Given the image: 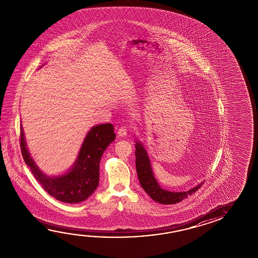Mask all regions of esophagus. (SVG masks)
<instances>
[{"mask_svg":"<svg viewBox=\"0 0 258 258\" xmlns=\"http://www.w3.org/2000/svg\"><path fill=\"white\" fill-rule=\"evenodd\" d=\"M127 134V128L125 126L119 127L118 130V137H125Z\"/></svg>","mask_w":258,"mask_h":258,"instance_id":"1","label":"esophagus"}]
</instances>
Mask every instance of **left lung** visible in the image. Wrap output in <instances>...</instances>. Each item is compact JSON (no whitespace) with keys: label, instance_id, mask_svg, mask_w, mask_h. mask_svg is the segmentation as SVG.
<instances>
[{"label":"left lung","instance_id":"obj_1","mask_svg":"<svg viewBox=\"0 0 258 258\" xmlns=\"http://www.w3.org/2000/svg\"><path fill=\"white\" fill-rule=\"evenodd\" d=\"M135 148L136 169L140 180V185L142 186L144 190L157 203L161 204H174L180 203L183 199L187 198L189 195L195 194V191L198 190L203 185L202 182L188 191L182 192H173L162 189L154 177L150 161L148 159V154L144 149L143 146L137 141Z\"/></svg>","mask_w":258,"mask_h":258}]
</instances>
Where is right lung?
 Masks as SVG:
<instances>
[{"label":"right lung","mask_w":258,"mask_h":258,"mask_svg":"<svg viewBox=\"0 0 258 258\" xmlns=\"http://www.w3.org/2000/svg\"><path fill=\"white\" fill-rule=\"evenodd\" d=\"M114 127L106 123L89 131L81 148L76 164L69 173L59 177H48L38 169L26 148L24 134L21 126V154L36 180L52 197L62 203H79L93 195L99 184L100 161L107 147L115 140Z\"/></svg>","instance_id":"obj_1"}]
</instances>
